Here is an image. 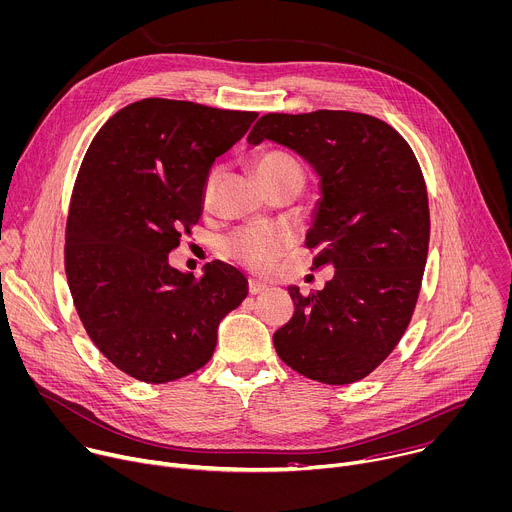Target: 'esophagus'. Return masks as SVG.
I'll return each instance as SVG.
<instances>
[{"label": "esophagus", "mask_w": 512, "mask_h": 512, "mask_svg": "<svg viewBox=\"0 0 512 512\" xmlns=\"http://www.w3.org/2000/svg\"><path fill=\"white\" fill-rule=\"evenodd\" d=\"M263 291H267V285H265V283H261V281H257V279H249V293H251V295H259V293H263Z\"/></svg>", "instance_id": "esophagus-1"}]
</instances>
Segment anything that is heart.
<instances>
[{
    "instance_id": "obj_1",
    "label": "heart",
    "mask_w": 512,
    "mask_h": 512,
    "mask_svg": "<svg viewBox=\"0 0 512 512\" xmlns=\"http://www.w3.org/2000/svg\"><path fill=\"white\" fill-rule=\"evenodd\" d=\"M255 170L267 189H273L285 183L303 185L301 164L293 156L281 150H269L257 156ZM219 177H221V168L215 166L205 181V189H203L205 199L213 195ZM287 247H289V239L285 233L277 229H263V227L239 229L231 237H227L223 243V251L229 259H233L235 263L255 273L269 271L275 265V261L287 251Z\"/></svg>"
}]
</instances>
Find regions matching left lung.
<instances>
[{
  "instance_id": "left-lung-1",
  "label": "left lung",
  "mask_w": 512,
  "mask_h": 512,
  "mask_svg": "<svg viewBox=\"0 0 512 512\" xmlns=\"http://www.w3.org/2000/svg\"><path fill=\"white\" fill-rule=\"evenodd\" d=\"M273 140L305 158L321 181L307 231L311 269L331 265L321 291L291 285L293 317L273 333L297 374L346 386L372 374L402 339L422 285L430 241L428 193L410 144L384 120L348 112L265 114L251 146Z\"/></svg>"
}]
</instances>
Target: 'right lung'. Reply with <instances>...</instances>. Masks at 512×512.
<instances>
[{"mask_svg":"<svg viewBox=\"0 0 512 512\" xmlns=\"http://www.w3.org/2000/svg\"><path fill=\"white\" fill-rule=\"evenodd\" d=\"M257 112L144 98L94 136L78 170L66 223V277L94 346L120 372L166 384L203 368L221 319L249 283L213 261L201 279L168 265L199 223L217 156Z\"/></svg>","mask_w":512,"mask_h":512,"instance_id":"right-lung-1","label":"right lung"}]
</instances>
